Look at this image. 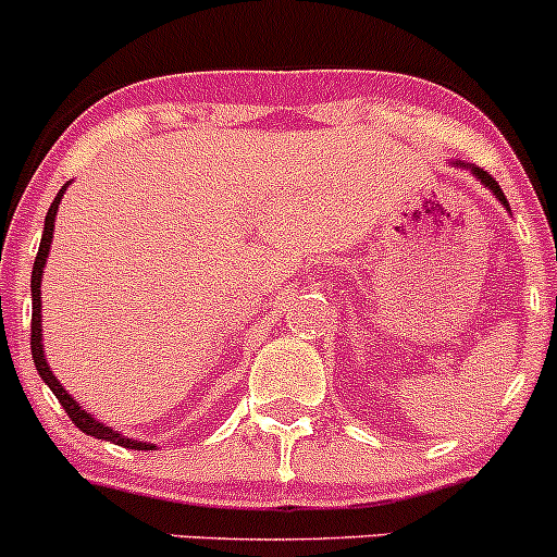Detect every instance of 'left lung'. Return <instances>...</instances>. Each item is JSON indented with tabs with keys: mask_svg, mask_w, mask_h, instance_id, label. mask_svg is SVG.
I'll use <instances>...</instances> for the list:
<instances>
[{
	"mask_svg": "<svg viewBox=\"0 0 557 557\" xmlns=\"http://www.w3.org/2000/svg\"><path fill=\"white\" fill-rule=\"evenodd\" d=\"M455 165H457V169H468V171H471V174H473V176H476V180H479V182H482V185H484V187H487V190H493V196H495V198H498V201H500V203H504V207H506V209H509V201H506L504 190H500V185H498V182H495V180H493V176H490V174H487V171L476 169V165H468V163H462V160H460V163H455Z\"/></svg>",
	"mask_w": 557,
	"mask_h": 557,
	"instance_id": "left-lung-1",
	"label": "left lung"
}]
</instances>
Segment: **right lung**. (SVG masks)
I'll list each match as a JSON object with an SVG mask.
<instances>
[{
	"label": "right lung",
	"instance_id": "right-lung-1",
	"mask_svg": "<svg viewBox=\"0 0 557 557\" xmlns=\"http://www.w3.org/2000/svg\"><path fill=\"white\" fill-rule=\"evenodd\" d=\"M70 185V182H67ZM67 185L62 187V190L57 193V198H53L51 209H48L46 214V228H42V239H40V250H37V258H35V269H32V359H35V367L37 372H40L42 383H46L48 388L53 392V397L62 403L64 413L73 419L75 428L81 430V433L91 435V438H100V441H111V444H119V446H127V449H138V451H152L154 444H147V441H135V438H127V435H122L119 430H111L106 428L102 422H97L95 416L86 413L84 408H81V403H75L73 397H70L67 392H64V386L59 383V377L53 375V370L48 367L46 361V350H42V296H40V283H42V267H46V258L48 252H51V242H53V223H57V212H59V201H62L64 190H67Z\"/></svg>",
	"mask_w": 557,
	"mask_h": 557
}]
</instances>
